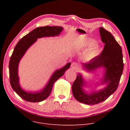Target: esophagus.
I'll list each match as a JSON object with an SVG mask.
<instances>
[{
  "label": "esophagus",
  "instance_id": "esophagus-1",
  "mask_svg": "<svg viewBox=\"0 0 130 130\" xmlns=\"http://www.w3.org/2000/svg\"><path fill=\"white\" fill-rule=\"evenodd\" d=\"M78 64L77 63H76V62H73L72 63L71 65V67L72 69L75 70H76L77 69V68H78Z\"/></svg>",
  "mask_w": 130,
  "mask_h": 130
}]
</instances>
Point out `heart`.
I'll use <instances>...</instances> for the list:
<instances>
[{"label":"heart","instance_id":"1","mask_svg":"<svg viewBox=\"0 0 130 130\" xmlns=\"http://www.w3.org/2000/svg\"><path fill=\"white\" fill-rule=\"evenodd\" d=\"M96 43V41L92 39H89L87 41L86 44V46L88 47H91L90 49L87 57L89 58H94L99 54L100 51V47L98 45L95 44Z\"/></svg>","mask_w":130,"mask_h":130}]
</instances>
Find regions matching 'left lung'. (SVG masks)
I'll use <instances>...</instances> for the list:
<instances>
[{
	"label": "left lung",
	"instance_id": "left-lung-1",
	"mask_svg": "<svg viewBox=\"0 0 130 130\" xmlns=\"http://www.w3.org/2000/svg\"><path fill=\"white\" fill-rule=\"evenodd\" d=\"M101 41L105 44L101 54L95 57L89 62L83 63L85 69L88 71L103 67L105 69L102 84L107 86L103 89L88 94L82 88L84 80L80 73L72 86V91L75 98L78 101L94 105L104 101L113 94L118 88L123 70V55L121 46L109 32L103 27L99 29Z\"/></svg>",
	"mask_w": 130,
	"mask_h": 130
}]
</instances>
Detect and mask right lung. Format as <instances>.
Wrapping results in <instances>:
<instances>
[{
	"mask_svg": "<svg viewBox=\"0 0 130 130\" xmlns=\"http://www.w3.org/2000/svg\"><path fill=\"white\" fill-rule=\"evenodd\" d=\"M63 28L60 26H45L36 28L24 36L15 47L9 62L10 82L12 88L24 100L31 102H38L45 100L50 95L53 85L58 79L64 75L71 63H67L64 67L57 70L50 79L45 88L37 92H27L20 86L18 76V64L27 49L38 38L59 35Z\"/></svg>",
	"mask_w": 130,
	"mask_h": 130,
	"instance_id": "obj_1",
	"label": "right lung"
}]
</instances>
